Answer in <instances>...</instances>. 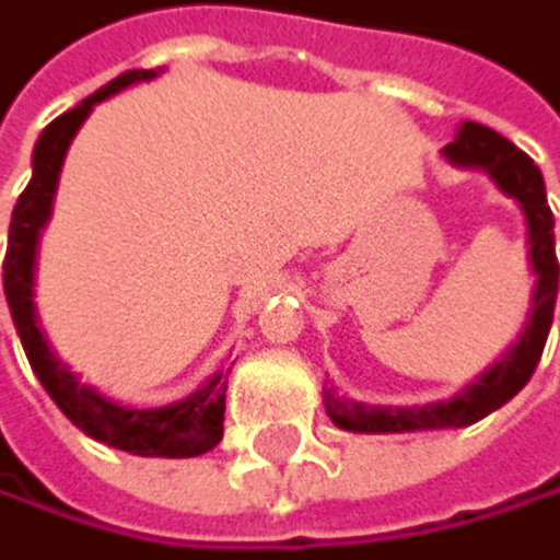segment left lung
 I'll return each mask as SVG.
<instances>
[{"label":"left lung","mask_w":560,"mask_h":560,"mask_svg":"<svg viewBox=\"0 0 560 560\" xmlns=\"http://www.w3.org/2000/svg\"><path fill=\"white\" fill-rule=\"evenodd\" d=\"M451 165L481 168L492 176V183L505 197L520 203L526 218V245H530V269H534V301L530 315L520 332V342L509 353L488 366V371L451 401L416 405V408H392V405H363L353 398H339L336 392H325V412L339 429L349 433H419V429H460L485 419L488 412L502 408L520 387L534 377L547 332L555 322L558 301V256H555V214L547 207L544 176L534 159L520 152L513 141L495 135L492 127L464 120L457 138L443 148Z\"/></svg>","instance_id":"1"}]
</instances>
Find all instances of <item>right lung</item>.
Returning a JSON list of instances; mask_svg holds the SVG:
<instances>
[{"mask_svg":"<svg viewBox=\"0 0 560 560\" xmlns=\"http://www.w3.org/2000/svg\"><path fill=\"white\" fill-rule=\"evenodd\" d=\"M162 72V68H159ZM155 68H135L124 72L114 82L96 89L93 96L82 100L75 109H68L58 120L44 127L34 148V176H30L26 189L20 194L13 207V221H9V245H5V262H2V287H5V304L13 315L16 336L23 342V353L34 366L37 381L61 412L72 419L85 436H93L117 451L138 454V457H197L214 451L224 433V392H228V374H214L200 392L189 398L165 405V408H127L100 395L96 387L82 384L68 363L58 360V353L47 346L37 307H34V262H37V238L40 228L51 218V200L58 189V173L68 144H72L82 120L93 114V106L109 100L120 89L148 82L159 75Z\"/></svg>","mask_w":560,"mask_h":560,"instance_id":"1","label":"right lung"}]
</instances>
